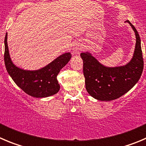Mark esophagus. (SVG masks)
Wrapping results in <instances>:
<instances>
[{"mask_svg":"<svg viewBox=\"0 0 146 146\" xmlns=\"http://www.w3.org/2000/svg\"><path fill=\"white\" fill-rule=\"evenodd\" d=\"M80 47L78 45H76V47H75V48H74V52H79V50H80Z\"/></svg>","mask_w":146,"mask_h":146,"instance_id":"1","label":"esophagus"}]
</instances>
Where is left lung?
<instances>
[{
	"label": "left lung",
	"instance_id": "left-lung-1",
	"mask_svg": "<svg viewBox=\"0 0 146 146\" xmlns=\"http://www.w3.org/2000/svg\"><path fill=\"white\" fill-rule=\"evenodd\" d=\"M134 30L136 44L134 55L125 66L107 68L99 63L89 53H81L84 61L83 71L87 92L95 99L111 101L120 97L131 89L141 78L143 70V58L141 39L134 26L127 20Z\"/></svg>",
	"mask_w": 146,
	"mask_h": 146
}]
</instances>
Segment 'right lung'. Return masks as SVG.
<instances>
[{
	"mask_svg": "<svg viewBox=\"0 0 146 146\" xmlns=\"http://www.w3.org/2000/svg\"><path fill=\"white\" fill-rule=\"evenodd\" d=\"M4 61L8 73L16 85L25 93L36 98L47 97L55 94L60 89L57 76L60 70L70 60V53H65L43 68L25 70L13 65L10 58L7 44V34L5 36Z\"/></svg>",
	"mask_w": 146,
	"mask_h": 146,
	"instance_id": "1",
	"label": "right lung"
}]
</instances>
